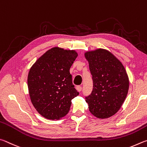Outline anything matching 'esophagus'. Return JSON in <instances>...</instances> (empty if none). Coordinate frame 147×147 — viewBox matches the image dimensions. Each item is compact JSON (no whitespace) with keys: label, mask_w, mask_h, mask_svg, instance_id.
<instances>
[{"label":"esophagus","mask_w":147,"mask_h":147,"mask_svg":"<svg viewBox=\"0 0 147 147\" xmlns=\"http://www.w3.org/2000/svg\"><path fill=\"white\" fill-rule=\"evenodd\" d=\"M76 88L77 90H78L79 92H80L82 90V87L80 86H77Z\"/></svg>","instance_id":"esophagus-1"}]
</instances>
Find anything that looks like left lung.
<instances>
[{
	"mask_svg": "<svg viewBox=\"0 0 147 147\" xmlns=\"http://www.w3.org/2000/svg\"><path fill=\"white\" fill-rule=\"evenodd\" d=\"M93 90L85 97L92 115L103 119L112 117L121 109L129 89V79L121 62L103 48L87 51Z\"/></svg>",
	"mask_w": 147,
	"mask_h": 147,
	"instance_id": "8db88e82",
	"label": "left lung"
}]
</instances>
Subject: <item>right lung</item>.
<instances>
[{"label": "right lung", "mask_w": 147, "mask_h": 147, "mask_svg": "<svg viewBox=\"0 0 147 147\" xmlns=\"http://www.w3.org/2000/svg\"><path fill=\"white\" fill-rule=\"evenodd\" d=\"M78 55L76 50L56 46L46 51L30 69L28 87L31 102L46 119L58 120L65 116L71 99L79 95L69 73Z\"/></svg>", "instance_id": "obj_1"}]
</instances>
